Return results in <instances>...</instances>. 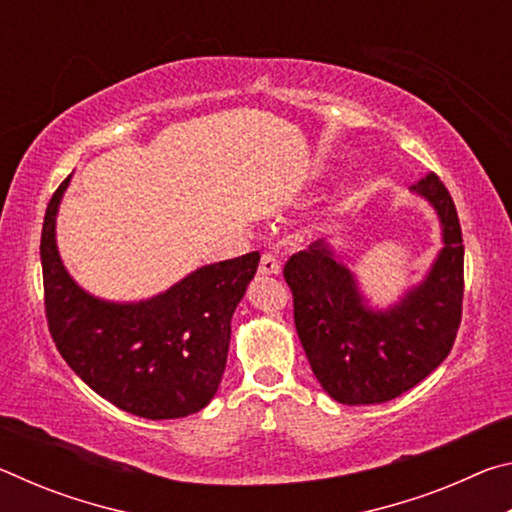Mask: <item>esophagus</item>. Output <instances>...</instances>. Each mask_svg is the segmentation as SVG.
<instances>
[{
  "label": "esophagus",
  "instance_id": "1",
  "mask_svg": "<svg viewBox=\"0 0 512 512\" xmlns=\"http://www.w3.org/2000/svg\"><path fill=\"white\" fill-rule=\"evenodd\" d=\"M280 259L271 253H264L262 259H259V273L262 275H277L280 273Z\"/></svg>",
  "mask_w": 512,
  "mask_h": 512
}]
</instances>
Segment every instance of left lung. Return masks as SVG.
Returning a JSON list of instances; mask_svg holds the SVG:
<instances>
[{"mask_svg": "<svg viewBox=\"0 0 512 512\" xmlns=\"http://www.w3.org/2000/svg\"><path fill=\"white\" fill-rule=\"evenodd\" d=\"M443 225L429 275L395 307L372 311L357 280L323 239L291 255L284 280L293 318L320 386L341 404H381L436 370L452 350L463 314V237L452 196L436 173L411 187Z\"/></svg>", "mask_w": 512, "mask_h": 512, "instance_id": "1", "label": "left lung"}]
</instances>
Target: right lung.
<instances>
[{"label": "right lung", "instance_id": "right-lung-1", "mask_svg": "<svg viewBox=\"0 0 512 512\" xmlns=\"http://www.w3.org/2000/svg\"><path fill=\"white\" fill-rule=\"evenodd\" d=\"M47 205L40 259L47 325L60 357L103 400L146 420L185 418L205 409L221 384L230 320L259 253L210 264L142 302H108L85 293L60 262L58 203Z\"/></svg>", "mask_w": 512, "mask_h": 512}]
</instances>
